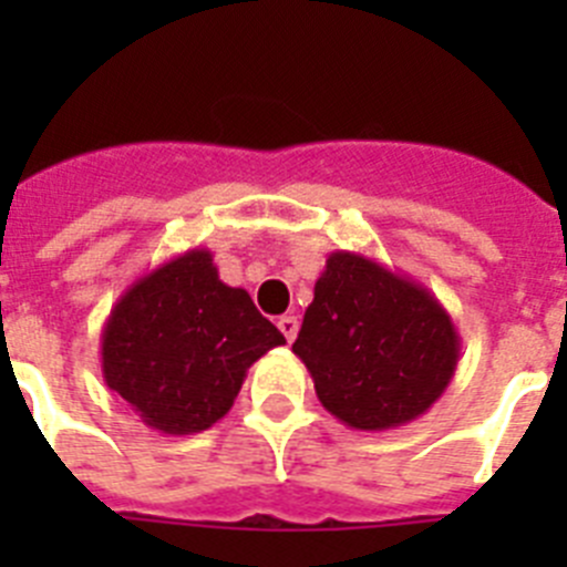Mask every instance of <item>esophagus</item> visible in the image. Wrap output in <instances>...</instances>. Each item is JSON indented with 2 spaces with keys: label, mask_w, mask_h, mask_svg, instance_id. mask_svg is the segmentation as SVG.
<instances>
[{
  "label": "esophagus",
  "mask_w": 567,
  "mask_h": 567,
  "mask_svg": "<svg viewBox=\"0 0 567 567\" xmlns=\"http://www.w3.org/2000/svg\"><path fill=\"white\" fill-rule=\"evenodd\" d=\"M298 318H295V315H280L278 318V329L280 332H284V338L289 340V343H292L295 340V334H298Z\"/></svg>",
  "instance_id": "34e87169"
}]
</instances>
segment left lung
I'll return each mask as SVG.
<instances>
[{"mask_svg": "<svg viewBox=\"0 0 567 567\" xmlns=\"http://www.w3.org/2000/svg\"><path fill=\"white\" fill-rule=\"evenodd\" d=\"M292 352L329 414L358 432H385L417 420L449 389L460 334L423 284L338 249L315 280Z\"/></svg>", "mask_w": 567, "mask_h": 567, "instance_id": "1", "label": "left lung"}]
</instances>
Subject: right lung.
I'll return each instance as SVG.
<instances>
[{
	"instance_id": "right-lung-1",
	"label": "right lung",
	"mask_w": 567,
	"mask_h": 567,
	"mask_svg": "<svg viewBox=\"0 0 567 567\" xmlns=\"http://www.w3.org/2000/svg\"><path fill=\"white\" fill-rule=\"evenodd\" d=\"M287 338L247 289L218 278L209 249H187L130 284L102 329V374L144 425L184 437L233 409L247 369Z\"/></svg>"
}]
</instances>
